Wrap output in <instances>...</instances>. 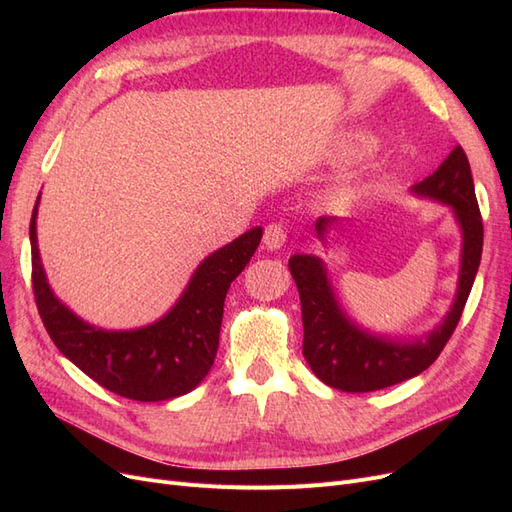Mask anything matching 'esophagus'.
I'll return each mask as SVG.
<instances>
[{
  "mask_svg": "<svg viewBox=\"0 0 512 512\" xmlns=\"http://www.w3.org/2000/svg\"><path fill=\"white\" fill-rule=\"evenodd\" d=\"M288 235H286V228L282 224H269L265 228V235H262V243L267 245V250H280V247H284Z\"/></svg>",
  "mask_w": 512,
  "mask_h": 512,
  "instance_id": "1",
  "label": "esophagus"
}]
</instances>
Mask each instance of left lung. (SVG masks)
Instances as JSON below:
<instances>
[{"label":"left lung","mask_w":512,"mask_h":512,"mask_svg":"<svg viewBox=\"0 0 512 512\" xmlns=\"http://www.w3.org/2000/svg\"><path fill=\"white\" fill-rule=\"evenodd\" d=\"M412 192L453 207L459 222L463 247L459 284L451 312L429 335L416 342L371 335L339 307L322 260L294 254L288 269L301 297L303 356L316 378L346 393H369L410 380L438 359L451 339L463 307L470 297L474 277L483 254V218L474 194L472 170L466 151L457 145L438 170L412 185ZM335 218H320L316 232L322 239Z\"/></svg>","instance_id":"1"}]
</instances>
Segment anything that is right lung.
Masks as SVG:
<instances>
[{"instance_id":"add662e5","label":"right lung","mask_w":512,"mask_h":512,"mask_svg":"<svg viewBox=\"0 0 512 512\" xmlns=\"http://www.w3.org/2000/svg\"><path fill=\"white\" fill-rule=\"evenodd\" d=\"M40 200V196H38ZM29 222L32 284L38 314L59 352L106 391L134 401H166L203 382L220 344L224 299L262 239L256 226L200 262L179 301L158 322L134 331H104L61 303L40 262L36 215Z\"/></svg>"}]
</instances>
